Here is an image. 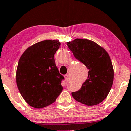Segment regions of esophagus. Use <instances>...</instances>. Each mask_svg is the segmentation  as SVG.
I'll list each match as a JSON object with an SVG mask.
<instances>
[{
    "instance_id": "1",
    "label": "esophagus",
    "mask_w": 131,
    "mask_h": 131,
    "mask_svg": "<svg viewBox=\"0 0 131 131\" xmlns=\"http://www.w3.org/2000/svg\"><path fill=\"white\" fill-rule=\"evenodd\" d=\"M64 79H65L66 82H68V81H70V77H69L68 75V74L64 75Z\"/></svg>"
}]
</instances>
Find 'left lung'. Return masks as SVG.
Returning <instances> with one entry per match:
<instances>
[{
	"label": "left lung",
	"instance_id": "left-lung-1",
	"mask_svg": "<svg viewBox=\"0 0 131 131\" xmlns=\"http://www.w3.org/2000/svg\"><path fill=\"white\" fill-rule=\"evenodd\" d=\"M67 43L75 58L89 70L88 79L79 91L71 93L72 96L88 106L101 103L107 97L113 82V68L108 53L91 40L76 39Z\"/></svg>",
	"mask_w": 131,
	"mask_h": 131
}]
</instances>
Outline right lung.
Listing matches in <instances>:
<instances>
[{
    "instance_id": "obj_1",
    "label": "right lung",
    "mask_w": 131,
    "mask_h": 131,
    "mask_svg": "<svg viewBox=\"0 0 131 131\" xmlns=\"http://www.w3.org/2000/svg\"><path fill=\"white\" fill-rule=\"evenodd\" d=\"M57 40H45L29 47L19 58L16 81L28 104L36 108L49 106L63 90L64 77L58 71L54 55L59 49Z\"/></svg>"
}]
</instances>
